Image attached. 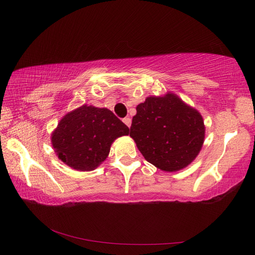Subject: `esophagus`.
<instances>
[{
    "label": "esophagus",
    "mask_w": 255,
    "mask_h": 255,
    "mask_svg": "<svg viewBox=\"0 0 255 255\" xmlns=\"http://www.w3.org/2000/svg\"><path fill=\"white\" fill-rule=\"evenodd\" d=\"M123 122H124L125 124H126L128 127H130V126H131V119H130V118H129V117H126V118H124V119H123Z\"/></svg>",
    "instance_id": "esophagus-1"
}]
</instances>
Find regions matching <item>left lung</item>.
I'll list each match as a JSON object with an SVG mask.
<instances>
[{
  "instance_id": "obj_1",
  "label": "left lung",
  "mask_w": 255,
  "mask_h": 255,
  "mask_svg": "<svg viewBox=\"0 0 255 255\" xmlns=\"http://www.w3.org/2000/svg\"><path fill=\"white\" fill-rule=\"evenodd\" d=\"M136 110L130 137L145 160L165 172L192 163L205 138L203 117L195 108L169 92L147 97Z\"/></svg>"
}]
</instances>
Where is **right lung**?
Instances as JSON below:
<instances>
[{"label":"right lung","mask_w":255,"mask_h":255,"mask_svg":"<svg viewBox=\"0 0 255 255\" xmlns=\"http://www.w3.org/2000/svg\"><path fill=\"white\" fill-rule=\"evenodd\" d=\"M129 128L107 108L83 105L68 113L51 134L58 158L78 171H93Z\"/></svg>","instance_id":"right-lung-1"}]
</instances>
